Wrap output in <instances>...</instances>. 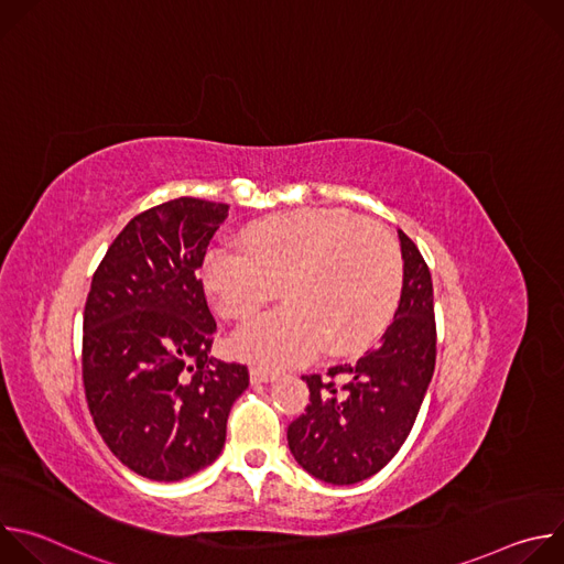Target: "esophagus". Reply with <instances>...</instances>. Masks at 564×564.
<instances>
[{
	"mask_svg": "<svg viewBox=\"0 0 564 564\" xmlns=\"http://www.w3.org/2000/svg\"><path fill=\"white\" fill-rule=\"evenodd\" d=\"M276 379V372H270V370H263V368H252L250 370V381L252 383H270Z\"/></svg>",
	"mask_w": 564,
	"mask_h": 564,
	"instance_id": "1",
	"label": "esophagus"
}]
</instances>
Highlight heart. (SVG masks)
<instances>
[{
    "label": "heart",
    "instance_id": "heart-1",
    "mask_svg": "<svg viewBox=\"0 0 564 564\" xmlns=\"http://www.w3.org/2000/svg\"><path fill=\"white\" fill-rule=\"evenodd\" d=\"M401 254L390 231L339 207L276 214L205 257L203 285L223 318L243 321L279 296L288 305L240 328L238 357L283 368L364 346L392 314Z\"/></svg>",
    "mask_w": 564,
    "mask_h": 564
}]
</instances>
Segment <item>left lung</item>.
Returning a JSON list of instances; mask_svg holds the SVG:
<instances>
[{
  "label": "left lung",
  "mask_w": 564,
  "mask_h": 564,
  "mask_svg": "<svg viewBox=\"0 0 564 564\" xmlns=\"http://www.w3.org/2000/svg\"><path fill=\"white\" fill-rule=\"evenodd\" d=\"M404 285L392 324L355 364L305 375L310 404L288 426L294 459L328 485H355L381 470L406 442L435 370L431 270L399 229Z\"/></svg>",
  "instance_id": "1"
}]
</instances>
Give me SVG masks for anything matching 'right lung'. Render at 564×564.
Here are the masks:
<instances>
[{
  "label": "right lung",
  "instance_id": "right-lung-1",
  "mask_svg": "<svg viewBox=\"0 0 564 564\" xmlns=\"http://www.w3.org/2000/svg\"><path fill=\"white\" fill-rule=\"evenodd\" d=\"M229 205L174 198L133 216L85 305L83 381L109 451L133 473L178 481L225 446L248 366L209 355L216 321L200 268Z\"/></svg>",
  "mask_w": 564,
  "mask_h": 564
}]
</instances>
